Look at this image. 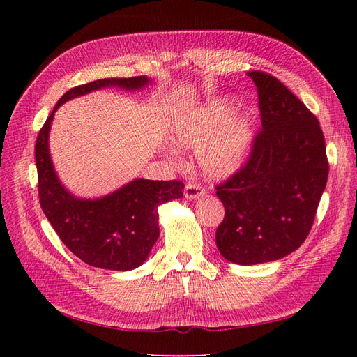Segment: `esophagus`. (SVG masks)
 <instances>
[{"instance_id":"1","label":"esophagus","mask_w":357,"mask_h":357,"mask_svg":"<svg viewBox=\"0 0 357 357\" xmlns=\"http://www.w3.org/2000/svg\"><path fill=\"white\" fill-rule=\"evenodd\" d=\"M205 193V189L198 183H189L185 188V197L188 199H198Z\"/></svg>"}]
</instances>
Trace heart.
<instances>
[{
  "mask_svg": "<svg viewBox=\"0 0 357 357\" xmlns=\"http://www.w3.org/2000/svg\"><path fill=\"white\" fill-rule=\"evenodd\" d=\"M231 102L214 100L181 113L172 123V139L180 147H198L197 159L204 174L228 178L238 172L253 144L255 116L236 112L228 118Z\"/></svg>",
  "mask_w": 357,
  "mask_h": 357,
  "instance_id": "heart-1",
  "label": "heart"
}]
</instances>
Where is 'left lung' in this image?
<instances>
[{"label":"left lung","instance_id":"8db88e82","mask_svg":"<svg viewBox=\"0 0 357 357\" xmlns=\"http://www.w3.org/2000/svg\"><path fill=\"white\" fill-rule=\"evenodd\" d=\"M247 75L256 84L262 129L247 164L215 186L225 207L215 244L236 265L278 261L301 247L329 172L317 117L274 75Z\"/></svg>","mask_w":357,"mask_h":357}]
</instances>
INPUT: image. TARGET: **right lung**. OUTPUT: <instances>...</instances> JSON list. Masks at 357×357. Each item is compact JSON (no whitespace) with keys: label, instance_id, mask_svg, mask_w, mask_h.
I'll list each match as a JSON object with an SVG mask.
<instances>
[{"label":"right lung","instance_id":"add662e5","mask_svg":"<svg viewBox=\"0 0 357 357\" xmlns=\"http://www.w3.org/2000/svg\"><path fill=\"white\" fill-rule=\"evenodd\" d=\"M152 82L146 75L101 79L75 86L62 95L40 129L36 143L40 205L61 241L84 264L113 271H131L146 262L159 238L158 207L183 197L178 180L135 178L109 195L83 199L66 189L53 167L49 132L59 107L73 98L104 88L139 91Z\"/></svg>","mask_w":357,"mask_h":357}]
</instances>
